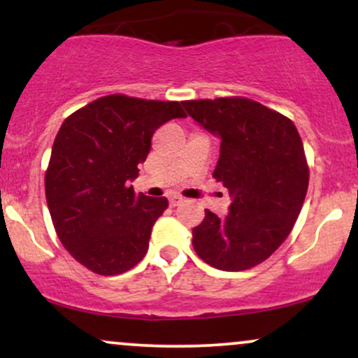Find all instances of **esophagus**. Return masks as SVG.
Returning a JSON list of instances; mask_svg holds the SVG:
<instances>
[{"instance_id": "34e87169", "label": "esophagus", "mask_w": 358, "mask_h": 358, "mask_svg": "<svg viewBox=\"0 0 358 358\" xmlns=\"http://www.w3.org/2000/svg\"><path fill=\"white\" fill-rule=\"evenodd\" d=\"M168 200H170L171 207H178V205L183 202V199H182V196H180V195H171Z\"/></svg>"}]
</instances>
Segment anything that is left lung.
Returning a JSON list of instances; mask_svg holds the SVG:
<instances>
[{
  "label": "left lung",
  "instance_id": "left-lung-1",
  "mask_svg": "<svg viewBox=\"0 0 358 358\" xmlns=\"http://www.w3.org/2000/svg\"><path fill=\"white\" fill-rule=\"evenodd\" d=\"M188 116L220 139L213 178L232 202L224 217L205 210L193 227L199 257L222 271H245L285 242L301 212L308 165L289 119L244 97L182 102Z\"/></svg>",
  "mask_w": 358,
  "mask_h": 358
}]
</instances>
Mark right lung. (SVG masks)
<instances>
[{"label":"right lung","mask_w":358,"mask_h":358,"mask_svg":"<svg viewBox=\"0 0 358 358\" xmlns=\"http://www.w3.org/2000/svg\"><path fill=\"white\" fill-rule=\"evenodd\" d=\"M176 117H187L180 102L113 94L60 126L45 175L48 210L64 248L92 273H126L148 252L168 200L136 195L129 183L155 131Z\"/></svg>","instance_id":"right-lung-1"}]
</instances>
